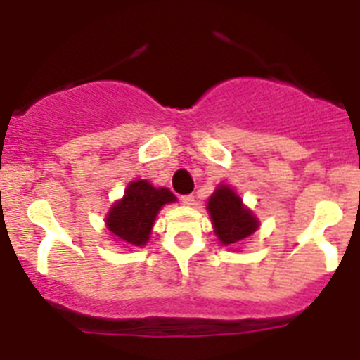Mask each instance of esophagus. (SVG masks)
<instances>
[{"label":"esophagus","mask_w":360,"mask_h":360,"mask_svg":"<svg viewBox=\"0 0 360 360\" xmlns=\"http://www.w3.org/2000/svg\"><path fill=\"white\" fill-rule=\"evenodd\" d=\"M182 203H184V205H195V196H193V195L182 196Z\"/></svg>","instance_id":"34e87169"}]
</instances>
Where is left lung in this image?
Here are the masks:
<instances>
[{"label": "left lung", "mask_w": 360, "mask_h": 360, "mask_svg": "<svg viewBox=\"0 0 360 360\" xmlns=\"http://www.w3.org/2000/svg\"><path fill=\"white\" fill-rule=\"evenodd\" d=\"M212 229L221 245H241L259 229V219L231 186L219 184L207 202Z\"/></svg>", "instance_id": "obj_1"}]
</instances>
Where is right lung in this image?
<instances>
[{"mask_svg": "<svg viewBox=\"0 0 360 360\" xmlns=\"http://www.w3.org/2000/svg\"><path fill=\"white\" fill-rule=\"evenodd\" d=\"M176 202V196L165 187H155L148 180H133L124 196L108 211L104 224L111 238L119 245L144 247L151 236L158 211L167 203Z\"/></svg>", "mask_w": 360, "mask_h": 360, "instance_id": "obj_1", "label": "right lung"}]
</instances>
